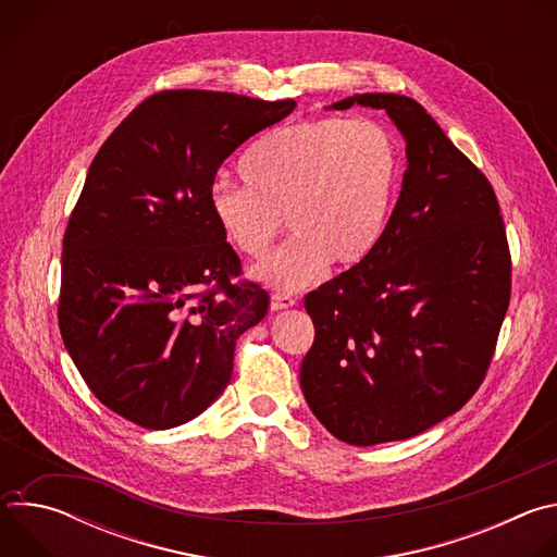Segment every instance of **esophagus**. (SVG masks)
Instances as JSON below:
<instances>
[{
    "label": "esophagus",
    "instance_id": "1",
    "mask_svg": "<svg viewBox=\"0 0 557 557\" xmlns=\"http://www.w3.org/2000/svg\"><path fill=\"white\" fill-rule=\"evenodd\" d=\"M295 304H297V299L293 295H286V293H273L271 295V310H284V308H290Z\"/></svg>",
    "mask_w": 557,
    "mask_h": 557
}]
</instances>
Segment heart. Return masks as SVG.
Wrapping results in <instances>:
<instances>
[{"instance_id":"obj_1","label":"heart","mask_w":557,"mask_h":557,"mask_svg":"<svg viewBox=\"0 0 557 557\" xmlns=\"http://www.w3.org/2000/svg\"><path fill=\"white\" fill-rule=\"evenodd\" d=\"M245 185L215 183L211 215L224 240L247 258H264L282 233L293 240L251 275L293 293L320 280L333 262L366 260L387 228L401 178V151L376 121L337 116L277 127L240 161Z\"/></svg>"}]
</instances>
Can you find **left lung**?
<instances>
[{"mask_svg":"<svg viewBox=\"0 0 557 557\" xmlns=\"http://www.w3.org/2000/svg\"><path fill=\"white\" fill-rule=\"evenodd\" d=\"M355 103L399 127L408 170L374 251L306 295L314 342L299 383L333 436L368 447L430 430L481 387L511 256L494 187L421 103L366 92L331 108Z\"/></svg>","mask_w":557,"mask_h":557,"instance_id":"obj_1","label":"left lung"}]
</instances>
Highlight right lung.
<instances>
[{"mask_svg":"<svg viewBox=\"0 0 557 557\" xmlns=\"http://www.w3.org/2000/svg\"><path fill=\"white\" fill-rule=\"evenodd\" d=\"M295 110L231 92L165 90L101 145L63 235L59 329L76 370L119 417L170 430L205 412L235 339L269 293L240 286L209 191L226 158Z\"/></svg>","mask_w":557,"mask_h":557,"instance_id":"1","label":"right lung"}]
</instances>
